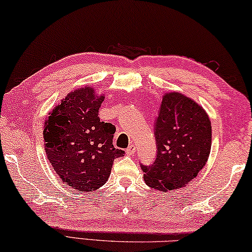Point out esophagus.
Here are the masks:
<instances>
[{"label":"esophagus","instance_id":"34e87169","mask_svg":"<svg viewBox=\"0 0 252 252\" xmlns=\"http://www.w3.org/2000/svg\"><path fill=\"white\" fill-rule=\"evenodd\" d=\"M136 152V145H130V146L126 149V154L127 155H133V154Z\"/></svg>","mask_w":252,"mask_h":252}]
</instances>
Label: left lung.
<instances>
[{
    "label": "left lung",
    "mask_w": 252,
    "mask_h": 252,
    "mask_svg": "<svg viewBox=\"0 0 252 252\" xmlns=\"http://www.w3.org/2000/svg\"><path fill=\"white\" fill-rule=\"evenodd\" d=\"M156 160L143 166L147 186L180 189L197 177L211 149V122L201 106L179 92L164 93L156 121Z\"/></svg>",
    "instance_id": "left-lung-1"
}]
</instances>
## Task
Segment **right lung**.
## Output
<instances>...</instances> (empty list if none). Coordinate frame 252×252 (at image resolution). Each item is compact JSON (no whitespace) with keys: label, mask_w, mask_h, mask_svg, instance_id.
<instances>
[{"label":"right lung","mask_w":252,"mask_h":252,"mask_svg":"<svg viewBox=\"0 0 252 252\" xmlns=\"http://www.w3.org/2000/svg\"><path fill=\"white\" fill-rule=\"evenodd\" d=\"M104 98L90 85L77 88L54 106L44 123L48 161L62 183L79 192L99 189L115 158L124 156L113 145L115 126L98 117Z\"/></svg>","instance_id":"right-lung-1"}]
</instances>
